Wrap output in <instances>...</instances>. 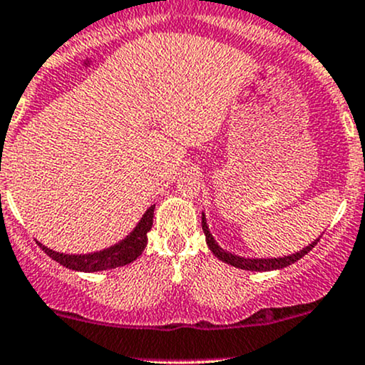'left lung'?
<instances>
[{
  "mask_svg": "<svg viewBox=\"0 0 365 365\" xmlns=\"http://www.w3.org/2000/svg\"><path fill=\"white\" fill-rule=\"evenodd\" d=\"M202 230H204V235H206V244L210 246V250L213 251V255L216 256V258L222 259V262H225L232 267L242 268V270H253V272L279 270V268L293 265L294 262H298L299 258H303V256L308 255V251L314 250L315 244L319 242V239H317V241L308 244L307 247H303V250L298 251V253L289 255V256H282V258H242V256L228 253V251L222 250V247L216 244L213 235H211V232H210V227H207V223H206V216H204V213H202ZM320 237H322V235H320Z\"/></svg>",
  "mask_w": 365,
  "mask_h": 365,
  "instance_id": "1",
  "label": "left lung"
}]
</instances>
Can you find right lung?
<instances>
[{
    "mask_svg": "<svg viewBox=\"0 0 365 365\" xmlns=\"http://www.w3.org/2000/svg\"><path fill=\"white\" fill-rule=\"evenodd\" d=\"M154 206H150L145 211V215L142 216V220L138 222V225L133 228L130 235H126V239H123L121 242L114 244V246L107 247V250L97 251V253H88V255H63L57 253V251L50 250V247L43 246L41 247L45 253L50 256L51 259L58 262L60 265L71 270L78 272H100V270H110L115 267H124L128 263L135 262L142 251L147 246V232L152 228V218H154Z\"/></svg>",
    "mask_w": 365,
    "mask_h": 365,
    "instance_id": "add662e5",
    "label": "right lung"
}]
</instances>
